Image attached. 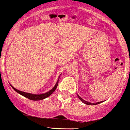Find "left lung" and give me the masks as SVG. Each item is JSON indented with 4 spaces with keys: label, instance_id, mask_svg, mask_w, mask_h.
I'll list each match as a JSON object with an SVG mask.
<instances>
[{
    "label": "left lung",
    "instance_id": "8db88e82",
    "mask_svg": "<svg viewBox=\"0 0 130 130\" xmlns=\"http://www.w3.org/2000/svg\"><path fill=\"white\" fill-rule=\"evenodd\" d=\"M78 98H79V99L80 100V101H81L82 102H84V104H88V105H91V104H100V103H101V102H97V103H94V104H93V103H90V102H87V101H84V100H83V99H82L81 97H79V96H78Z\"/></svg>",
    "mask_w": 130,
    "mask_h": 130
}]
</instances>
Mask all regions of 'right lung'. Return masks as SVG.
<instances>
[{
    "label": "right lung",
    "instance_id": "add662e5",
    "mask_svg": "<svg viewBox=\"0 0 130 130\" xmlns=\"http://www.w3.org/2000/svg\"><path fill=\"white\" fill-rule=\"evenodd\" d=\"M58 83H59V81L57 82L55 86L53 87V88H52L50 91H49L48 92L46 93L40 94V95H35V94H31V93H29L24 92V91H21L17 90L16 88H13L12 86H11V87H12L13 90H15V91H16L17 93H19V94L23 95L24 97H26V98L29 99L30 100H32V101H40V100L44 99L46 98V97H49L50 95H52V94L54 92L55 90H56V88H57V86H58Z\"/></svg>",
    "mask_w": 130,
    "mask_h": 130
}]
</instances>
